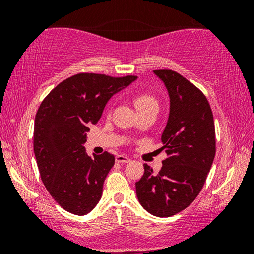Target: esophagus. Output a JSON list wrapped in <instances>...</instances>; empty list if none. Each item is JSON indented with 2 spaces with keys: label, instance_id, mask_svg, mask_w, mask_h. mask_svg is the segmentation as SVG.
I'll return each mask as SVG.
<instances>
[{
  "label": "esophagus",
  "instance_id": "obj_1",
  "mask_svg": "<svg viewBox=\"0 0 254 254\" xmlns=\"http://www.w3.org/2000/svg\"><path fill=\"white\" fill-rule=\"evenodd\" d=\"M129 161H130V158L127 157V156H125V155H118L116 157L117 163H128Z\"/></svg>",
  "mask_w": 254,
  "mask_h": 254
}]
</instances>
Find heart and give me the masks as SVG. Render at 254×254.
<instances>
[{
	"mask_svg": "<svg viewBox=\"0 0 254 254\" xmlns=\"http://www.w3.org/2000/svg\"><path fill=\"white\" fill-rule=\"evenodd\" d=\"M133 103L140 113L147 112L159 107V103L156 97L149 91H137L133 95Z\"/></svg>",
	"mask_w": 254,
	"mask_h": 254,
	"instance_id": "obj_1",
	"label": "heart"
}]
</instances>
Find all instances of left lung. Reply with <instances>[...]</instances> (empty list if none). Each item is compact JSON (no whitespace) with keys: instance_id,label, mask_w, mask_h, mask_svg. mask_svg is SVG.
I'll use <instances>...</instances> for the list:
<instances>
[{"instance_id":"1","label":"left lung","mask_w":254,"mask_h":254,"mask_svg":"<svg viewBox=\"0 0 254 254\" xmlns=\"http://www.w3.org/2000/svg\"><path fill=\"white\" fill-rule=\"evenodd\" d=\"M154 72L170 96V116L162 134L168 157L158 173L144 164L135 186L148 213L170 217L189 207L206 183L216 151L215 125L206 96L193 83L170 69Z\"/></svg>"}]
</instances>
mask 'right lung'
Instances as JSON below:
<instances>
[{
	"mask_svg": "<svg viewBox=\"0 0 254 254\" xmlns=\"http://www.w3.org/2000/svg\"><path fill=\"white\" fill-rule=\"evenodd\" d=\"M136 78L79 72L59 83L41 102L34 120V155L45 187L69 213L82 216L99 202L114 156L105 151L89 157L83 147L86 131L111 97Z\"/></svg>",
	"mask_w": 254,
	"mask_h": 254,
	"instance_id": "right-lung-1",
	"label": "right lung"
}]
</instances>
